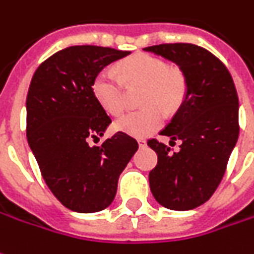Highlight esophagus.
Listing matches in <instances>:
<instances>
[{
  "label": "esophagus",
  "instance_id": "esophagus-1",
  "mask_svg": "<svg viewBox=\"0 0 254 254\" xmlns=\"http://www.w3.org/2000/svg\"><path fill=\"white\" fill-rule=\"evenodd\" d=\"M137 143H139V146H140V147H144V146H146V140H144V139H139Z\"/></svg>",
  "mask_w": 254,
  "mask_h": 254
}]
</instances>
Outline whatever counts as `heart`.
I'll use <instances>...</instances> for the list:
<instances>
[{"instance_id": "heart-1", "label": "heart", "mask_w": 254, "mask_h": 254, "mask_svg": "<svg viewBox=\"0 0 254 254\" xmlns=\"http://www.w3.org/2000/svg\"><path fill=\"white\" fill-rule=\"evenodd\" d=\"M124 76L130 83L146 86L141 110L124 114L115 121L117 130L134 137H144L153 133L164 124L163 107L172 113L182 104L188 90L185 73L177 66H168L163 60L149 54H136L121 64ZM94 97L105 111L111 115H120L125 108L124 80L114 68L101 69L93 80Z\"/></svg>"}]
</instances>
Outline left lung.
I'll return each instance as SVG.
<instances>
[{"instance_id":"8db88e82","label":"left lung","mask_w":254,"mask_h":254,"mask_svg":"<svg viewBox=\"0 0 254 254\" xmlns=\"http://www.w3.org/2000/svg\"><path fill=\"white\" fill-rule=\"evenodd\" d=\"M177 64L188 82L186 96L160 134L181 140L172 153L156 139L147 146L158 161L150 171V190L165 208L186 211L201 206L220 185L239 136V100L228 69L204 48L160 44L143 48Z\"/></svg>"}]
</instances>
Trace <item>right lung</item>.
Instances as JSON below:
<instances>
[{
	"instance_id": "right-lung-1",
	"label": "right lung",
	"mask_w": 254,
	"mask_h": 254,
	"mask_svg": "<svg viewBox=\"0 0 254 254\" xmlns=\"http://www.w3.org/2000/svg\"><path fill=\"white\" fill-rule=\"evenodd\" d=\"M97 46H72L51 55L34 72L26 98V136L41 175L64 206L97 213L113 203L118 179L137 150L124 132L100 144L111 118L94 97L101 69L127 57Z\"/></svg>"
}]
</instances>
